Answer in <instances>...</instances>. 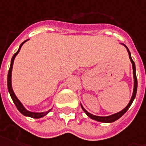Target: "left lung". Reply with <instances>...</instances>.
I'll return each instance as SVG.
<instances>
[{
    "instance_id": "1",
    "label": "left lung",
    "mask_w": 146,
    "mask_h": 146,
    "mask_svg": "<svg viewBox=\"0 0 146 146\" xmlns=\"http://www.w3.org/2000/svg\"><path fill=\"white\" fill-rule=\"evenodd\" d=\"M124 45V44H122ZM125 46V48H127V51L128 52V55H129V59H130L131 62L132 63V69H133V77H134V90H133V94H132V96H131V98L130 101L127 106L125 107V108L123 109L122 111H121L117 112V113H115V114H112V115H110V116H106V117H101V116H97V115H94V114H90L89 112L86 111L84 108L82 106L81 104V108L82 109L84 110V111L86 113L88 117H90L91 119L95 120V121H100V122H105V123H111V122H114L115 121H117L118 118L122 116L123 114H125V112L127 111L128 110V108H130V106L131 105V104L133 102L134 99L135 98V96H136V93H137V87H138V82H137V77H136V73H135V62L131 59V53L130 51L128 50V48L127 46L124 45Z\"/></svg>"
}]
</instances>
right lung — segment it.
Returning <instances> with one entry per match:
<instances>
[{"mask_svg":"<svg viewBox=\"0 0 146 146\" xmlns=\"http://www.w3.org/2000/svg\"><path fill=\"white\" fill-rule=\"evenodd\" d=\"M26 41H28V39L25 40V42L21 43L20 46H19V48H18V50L14 54V56H13L12 59H11V66H10V69L9 71H8V74H7V89H8V91H9V94L11 95V99H12L13 102L15 103V104L16 108H18V110L19 111L21 112V114L25 115V116H28V117H33V118H40V117H42L44 116H46V114H48V112L52 110L51 109H49L48 111L46 112H42V113H35V112H32V111H28L27 109L25 108V107L23 106V104L21 103V101L18 100V98L16 97V95L15 94V93L13 91L12 89V86H11V71H12V68H13V63H14V60H15V56L18 55V53L20 51V49H21V46L23 45L24 43Z\"/></svg>","mask_w":146,"mask_h":146,"instance_id":"1","label":"right lung"}]
</instances>
